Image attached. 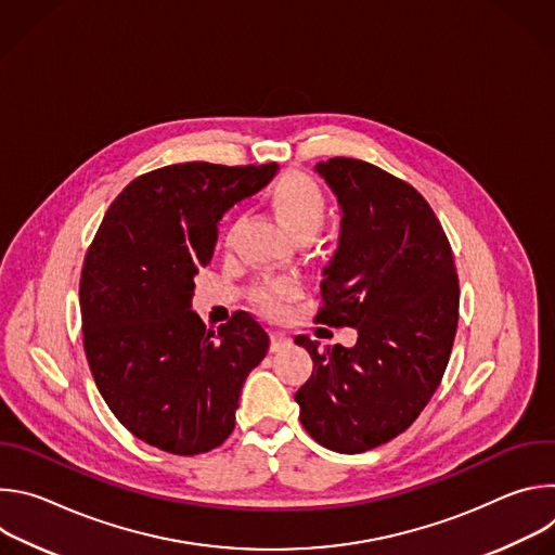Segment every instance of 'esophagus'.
<instances>
[{
  "mask_svg": "<svg viewBox=\"0 0 555 555\" xmlns=\"http://www.w3.org/2000/svg\"><path fill=\"white\" fill-rule=\"evenodd\" d=\"M292 343V338L283 332H272V351H281L283 347H287Z\"/></svg>",
  "mask_w": 555,
  "mask_h": 555,
  "instance_id": "1",
  "label": "esophagus"
}]
</instances>
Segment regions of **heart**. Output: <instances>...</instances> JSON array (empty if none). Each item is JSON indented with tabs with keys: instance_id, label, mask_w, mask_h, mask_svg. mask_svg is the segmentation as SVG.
<instances>
[{
	"instance_id": "obj_1",
	"label": "heart",
	"mask_w": 555,
	"mask_h": 555,
	"mask_svg": "<svg viewBox=\"0 0 555 555\" xmlns=\"http://www.w3.org/2000/svg\"><path fill=\"white\" fill-rule=\"evenodd\" d=\"M270 204L279 219L298 240H313L330 217V197L325 189L307 173H285L270 189ZM230 236V234H228ZM300 292L292 279H270L255 289L257 302L270 311L281 313L285 305Z\"/></svg>"
}]
</instances>
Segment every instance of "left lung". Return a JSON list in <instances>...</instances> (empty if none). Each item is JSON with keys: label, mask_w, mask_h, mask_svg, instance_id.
<instances>
[{"label": "left lung", "mask_w": 555, "mask_h": 555, "mask_svg": "<svg viewBox=\"0 0 555 555\" xmlns=\"http://www.w3.org/2000/svg\"><path fill=\"white\" fill-rule=\"evenodd\" d=\"M343 206L340 246L325 268L313 323L356 327L358 343L319 349L296 390L300 424L321 446L358 454L402 435L426 409L459 323L452 248L409 182L353 157L315 165Z\"/></svg>", "instance_id": "obj_1"}]
</instances>
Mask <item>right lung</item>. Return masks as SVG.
Listing matches in <instances>:
<instances>
[{
	"mask_svg": "<svg viewBox=\"0 0 555 555\" xmlns=\"http://www.w3.org/2000/svg\"><path fill=\"white\" fill-rule=\"evenodd\" d=\"M276 163H184L129 182L88 248L78 300L94 382L138 439L193 456L221 446L270 336L248 311L208 330L191 296L212 259L217 221L263 189Z\"/></svg>",
	"mask_w": 555,
	"mask_h": 555,
	"instance_id": "right-lung-1",
	"label": "right lung"
}]
</instances>
